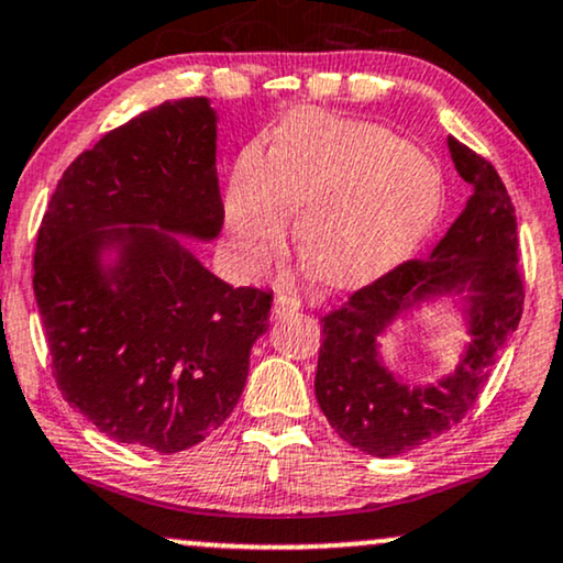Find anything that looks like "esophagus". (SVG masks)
<instances>
[{"label":"esophagus","mask_w":563,"mask_h":563,"mask_svg":"<svg viewBox=\"0 0 563 563\" xmlns=\"http://www.w3.org/2000/svg\"><path fill=\"white\" fill-rule=\"evenodd\" d=\"M301 309V301H298V298H294V296H286V294H277L275 296V303H273V314L275 317H290V314H296V311Z\"/></svg>","instance_id":"1"}]
</instances>
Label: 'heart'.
<instances>
[{
	"mask_svg": "<svg viewBox=\"0 0 563 563\" xmlns=\"http://www.w3.org/2000/svg\"><path fill=\"white\" fill-rule=\"evenodd\" d=\"M294 208L319 280L355 288L418 252L444 208V179L387 126L301 109L277 126L269 155L249 147L231 174L225 223L249 267L283 252Z\"/></svg>",
	"mask_w": 563,
	"mask_h": 563,
	"instance_id": "1",
	"label": "heart"
}]
</instances>
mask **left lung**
<instances>
[{"mask_svg": "<svg viewBox=\"0 0 563 563\" xmlns=\"http://www.w3.org/2000/svg\"><path fill=\"white\" fill-rule=\"evenodd\" d=\"M450 153L473 197L431 257L402 262L322 317L317 402L340 439L374 457L410 452L457 426L522 317L525 280L507 187L496 168L460 140L450 137ZM437 295L463 298L472 343L444 380L408 388L380 364L375 340L397 316Z\"/></svg>", "mask_w": 563, "mask_h": 563, "instance_id": "obj_1", "label": "left lung"}]
</instances>
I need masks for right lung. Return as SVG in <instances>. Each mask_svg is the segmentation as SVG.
Instances as JSON below:
<instances>
[{
    "instance_id": "right-lung-1",
    "label": "right lung",
    "mask_w": 563,
    "mask_h": 563,
    "mask_svg": "<svg viewBox=\"0 0 563 563\" xmlns=\"http://www.w3.org/2000/svg\"><path fill=\"white\" fill-rule=\"evenodd\" d=\"M216 122L208 98H181L103 134L64 170L35 241L62 397L109 439L161 454L231 416L269 327L273 290L229 286L174 236L223 229Z\"/></svg>"
}]
</instances>
